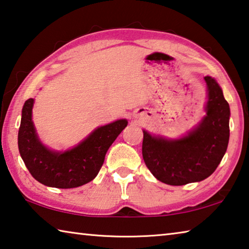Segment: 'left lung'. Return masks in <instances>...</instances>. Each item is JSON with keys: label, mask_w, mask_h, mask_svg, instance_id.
<instances>
[{"label": "left lung", "mask_w": 249, "mask_h": 249, "mask_svg": "<svg viewBox=\"0 0 249 249\" xmlns=\"http://www.w3.org/2000/svg\"><path fill=\"white\" fill-rule=\"evenodd\" d=\"M204 80L209 92L206 116L188 136L167 141L142 130V158L151 174L163 183L183 185L206 179L227 149L230 105L215 80L209 75Z\"/></svg>", "instance_id": "left-lung-1"}]
</instances>
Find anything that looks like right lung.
<instances>
[{
	"instance_id": "obj_1",
	"label": "right lung",
	"mask_w": 249,
	"mask_h": 249,
	"mask_svg": "<svg viewBox=\"0 0 249 249\" xmlns=\"http://www.w3.org/2000/svg\"><path fill=\"white\" fill-rule=\"evenodd\" d=\"M34 100L28 99L22 111L18 129V150L25 166L38 182L48 187L70 189L93 180L102 167L109 146L126 126L119 120L96 128L87 140L65 153L46 148L39 142L32 121Z\"/></svg>"
}]
</instances>
